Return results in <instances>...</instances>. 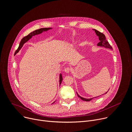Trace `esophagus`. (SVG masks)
<instances>
[{"label": "esophagus", "instance_id": "1", "mask_svg": "<svg viewBox=\"0 0 132 132\" xmlns=\"http://www.w3.org/2000/svg\"><path fill=\"white\" fill-rule=\"evenodd\" d=\"M71 69L69 67H67V68H65V69H64V71L66 72V73H69L70 72H71Z\"/></svg>", "mask_w": 132, "mask_h": 132}]
</instances>
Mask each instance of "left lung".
I'll list each match as a JSON object with an SVG mask.
<instances>
[{"mask_svg": "<svg viewBox=\"0 0 132 132\" xmlns=\"http://www.w3.org/2000/svg\"><path fill=\"white\" fill-rule=\"evenodd\" d=\"M95 30V32H96V34H97V35L99 37V39L100 40L99 43H98L97 45L98 46H101V47H105L106 48H110V49H112V47H111V46L110 45V44L109 43V42L106 40V36H105V35L100 32L99 31L96 30ZM107 92L106 93V94L107 93ZM77 96L78 97H80L82 100H84V101H90L93 98H90V99H86V98H82V97L79 96L78 94H77ZM96 98V97H95Z\"/></svg>", "mask_w": 132, "mask_h": 132, "instance_id": "1", "label": "left lung"}]
</instances>
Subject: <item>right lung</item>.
Masks as SVG:
<instances>
[{"label": "right lung", "instance_id": "add662e5", "mask_svg": "<svg viewBox=\"0 0 132 132\" xmlns=\"http://www.w3.org/2000/svg\"><path fill=\"white\" fill-rule=\"evenodd\" d=\"M51 28H42V29H38V30H36L34 31H33V32H31V33H30L29 35H28L27 36H24L21 40L20 42V45H19V46L18 47V48L16 49V50L15 51V53H14V55H15L16 53H18V52H19V51L20 50V49L22 48V47L23 46V44L27 42L28 40H29L30 38H32V36H34L35 35H37V34H40L42 33L43 31H47L49 29H50ZM62 81V75L61 74H60V81H59V83H60V85L61 84V82Z\"/></svg>", "mask_w": 132, "mask_h": 132}]
</instances>
